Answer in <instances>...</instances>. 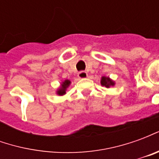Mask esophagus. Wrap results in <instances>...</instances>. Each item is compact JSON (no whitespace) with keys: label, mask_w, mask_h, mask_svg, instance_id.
<instances>
[{"label":"esophagus","mask_w":159,"mask_h":159,"mask_svg":"<svg viewBox=\"0 0 159 159\" xmlns=\"http://www.w3.org/2000/svg\"><path fill=\"white\" fill-rule=\"evenodd\" d=\"M87 76H88V73H87L86 71L82 70V71H80V72L78 73V77H79V78H86Z\"/></svg>","instance_id":"34e87169"}]
</instances>
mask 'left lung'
Wrapping results in <instances>:
<instances>
[{"label":"left lung","instance_id":"8db88e82","mask_svg":"<svg viewBox=\"0 0 159 159\" xmlns=\"http://www.w3.org/2000/svg\"><path fill=\"white\" fill-rule=\"evenodd\" d=\"M100 83H101L102 86L107 87V88H109L110 86H113L114 85L113 81H111L109 77H106V76H102Z\"/></svg>","mask_w":159,"mask_h":159}]
</instances>
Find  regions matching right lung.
I'll return each mask as SVG.
<instances>
[{
    "mask_svg": "<svg viewBox=\"0 0 159 159\" xmlns=\"http://www.w3.org/2000/svg\"><path fill=\"white\" fill-rule=\"evenodd\" d=\"M70 82L69 80H66L65 82H63V83L61 84V88H60V89L58 90V92H57L58 94H59V95L65 94V93H66V89L68 88V86L70 85Z\"/></svg>",
    "mask_w": 159,
    "mask_h": 159,
    "instance_id": "right-lung-1",
    "label": "right lung"
}]
</instances>
